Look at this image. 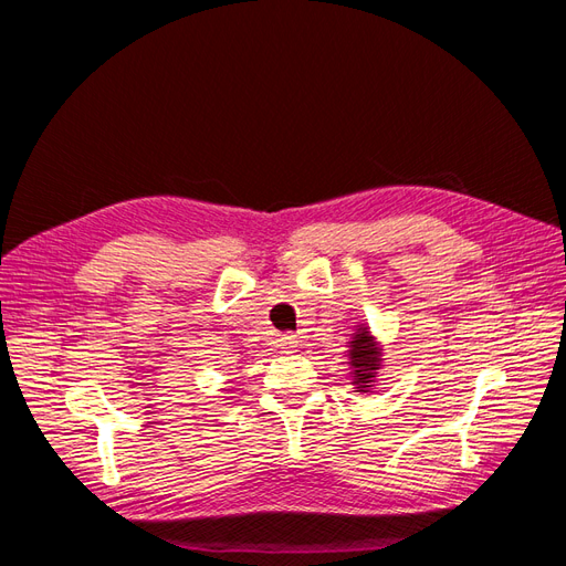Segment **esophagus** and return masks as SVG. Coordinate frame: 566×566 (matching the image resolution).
Returning a JSON list of instances; mask_svg holds the SVG:
<instances>
[{
  "label": "esophagus",
  "mask_w": 566,
  "mask_h": 566,
  "mask_svg": "<svg viewBox=\"0 0 566 566\" xmlns=\"http://www.w3.org/2000/svg\"><path fill=\"white\" fill-rule=\"evenodd\" d=\"M297 342H300V339H297L295 335H290V333H287V335L279 337V347H281L283 352H293V349L297 347Z\"/></svg>",
  "instance_id": "obj_1"
}]
</instances>
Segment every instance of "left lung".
<instances>
[{"label":"left lung","instance_id":"left-lung-1","mask_svg":"<svg viewBox=\"0 0 566 566\" xmlns=\"http://www.w3.org/2000/svg\"><path fill=\"white\" fill-rule=\"evenodd\" d=\"M349 368H352V385L356 391H370L375 380H378V370L382 366V345L366 323L356 325V333L349 339Z\"/></svg>","mask_w":566,"mask_h":566}]
</instances>
